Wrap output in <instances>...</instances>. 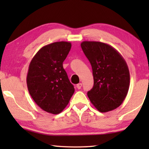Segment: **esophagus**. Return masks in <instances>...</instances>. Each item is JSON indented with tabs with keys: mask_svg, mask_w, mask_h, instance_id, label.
I'll return each mask as SVG.
<instances>
[{
	"mask_svg": "<svg viewBox=\"0 0 149 149\" xmlns=\"http://www.w3.org/2000/svg\"><path fill=\"white\" fill-rule=\"evenodd\" d=\"M76 87H77V88L78 89H80L81 88V87H82V84H81V83H79V84H78L76 85Z\"/></svg>",
	"mask_w": 149,
	"mask_h": 149,
	"instance_id": "obj_1",
	"label": "esophagus"
}]
</instances>
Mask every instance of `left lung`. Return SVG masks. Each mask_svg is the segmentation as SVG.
<instances>
[{"label": "left lung", "instance_id": "8db88e82", "mask_svg": "<svg viewBox=\"0 0 149 149\" xmlns=\"http://www.w3.org/2000/svg\"><path fill=\"white\" fill-rule=\"evenodd\" d=\"M81 47L92 66L94 85L87 96L100 112L119 107L130 87V71L117 50L104 42L83 41Z\"/></svg>", "mask_w": 149, "mask_h": 149}]
</instances>
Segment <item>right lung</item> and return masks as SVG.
Here are the masks:
<instances>
[{"label":"right lung","instance_id":"obj_1","mask_svg":"<svg viewBox=\"0 0 149 149\" xmlns=\"http://www.w3.org/2000/svg\"><path fill=\"white\" fill-rule=\"evenodd\" d=\"M71 47V42L66 41L45 45L29 65L26 81L29 94L42 110L50 114L62 112L74 93L63 68Z\"/></svg>","mask_w":149,"mask_h":149}]
</instances>
